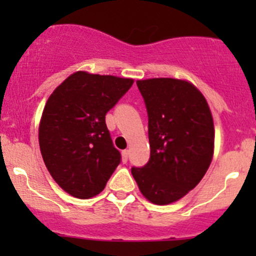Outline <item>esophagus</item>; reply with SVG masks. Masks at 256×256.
I'll return each instance as SVG.
<instances>
[{
    "label": "esophagus",
    "mask_w": 256,
    "mask_h": 256,
    "mask_svg": "<svg viewBox=\"0 0 256 256\" xmlns=\"http://www.w3.org/2000/svg\"><path fill=\"white\" fill-rule=\"evenodd\" d=\"M121 160H122L124 164H126L128 160V150H124L122 152H121Z\"/></svg>",
    "instance_id": "34e87169"
}]
</instances>
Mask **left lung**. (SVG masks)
Segmentation results:
<instances>
[{"instance_id": "left-lung-1", "label": "left lung", "mask_w": 256, "mask_h": 256, "mask_svg": "<svg viewBox=\"0 0 256 256\" xmlns=\"http://www.w3.org/2000/svg\"><path fill=\"white\" fill-rule=\"evenodd\" d=\"M148 114L151 154L142 168H131L151 203L177 202L204 177L214 154V122L204 95L188 80L136 82Z\"/></svg>"}]
</instances>
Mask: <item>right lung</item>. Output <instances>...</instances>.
<instances>
[{
    "label": "right lung",
    "instance_id": "right-lung-1",
    "mask_svg": "<svg viewBox=\"0 0 256 256\" xmlns=\"http://www.w3.org/2000/svg\"><path fill=\"white\" fill-rule=\"evenodd\" d=\"M132 84L79 70L48 98L38 128L40 154L53 180L73 197L99 194L120 164L105 115Z\"/></svg>",
    "mask_w": 256,
    "mask_h": 256
}]
</instances>
